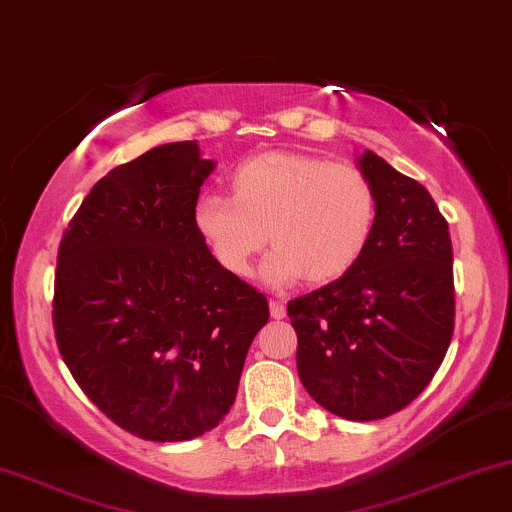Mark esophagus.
I'll return each mask as SVG.
<instances>
[{
  "label": "esophagus",
  "mask_w": 512,
  "mask_h": 512,
  "mask_svg": "<svg viewBox=\"0 0 512 512\" xmlns=\"http://www.w3.org/2000/svg\"><path fill=\"white\" fill-rule=\"evenodd\" d=\"M269 311H271V318H276V320L285 318V302H283V299H271Z\"/></svg>",
  "instance_id": "obj_1"
}]
</instances>
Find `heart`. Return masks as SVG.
Returning <instances> with one entry per match:
<instances>
[{"mask_svg":"<svg viewBox=\"0 0 512 512\" xmlns=\"http://www.w3.org/2000/svg\"><path fill=\"white\" fill-rule=\"evenodd\" d=\"M234 196L201 194L194 227L229 274L248 276L267 241L264 283H330L356 267L377 227V194L363 170L299 152H264L231 175Z\"/></svg>","mask_w":512,"mask_h":512,"instance_id":"b5f03b06","label":"heart"}]
</instances>
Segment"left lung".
Segmentation results:
<instances>
[{
  "label": "left lung",
  "instance_id": "left-lung-1",
  "mask_svg": "<svg viewBox=\"0 0 512 512\" xmlns=\"http://www.w3.org/2000/svg\"><path fill=\"white\" fill-rule=\"evenodd\" d=\"M358 168L377 194V227L349 274L292 299L297 372L327 412L374 421L428 386L454 332L447 220L417 180L365 149Z\"/></svg>",
  "mask_w": 512,
  "mask_h": 512
}]
</instances>
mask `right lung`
Masks as SVG:
<instances>
[{
    "label": "right lung",
    "instance_id": "1",
    "mask_svg": "<svg viewBox=\"0 0 512 512\" xmlns=\"http://www.w3.org/2000/svg\"><path fill=\"white\" fill-rule=\"evenodd\" d=\"M215 161L168 142L95 182L58 250L53 327L81 391L124 431L199 438L234 405L269 302L194 227Z\"/></svg>",
    "mask_w": 512,
    "mask_h": 512
}]
</instances>
